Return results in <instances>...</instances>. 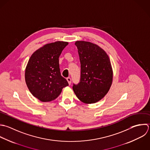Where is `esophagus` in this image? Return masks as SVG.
<instances>
[{"label": "esophagus", "mask_w": 150, "mask_h": 150, "mask_svg": "<svg viewBox=\"0 0 150 150\" xmlns=\"http://www.w3.org/2000/svg\"><path fill=\"white\" fill-rule=\"evenodd\" d=\"M67 81H68L69 85H71V79L70 78H67Z\"/></svg>", "instance_id": "obj_1"}]
</instances>
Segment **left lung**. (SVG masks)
Here are the masks:
<instances>
[{
	"label": "left lung",
	"mask_w": 150,
	"mask_h": 150,
	"mask_svg": "<svg viewBox=\"0 0 150 150\" xmlns=\"http://www.w3.org/2000/svg\"><path fill=\"white\" fill-rule=\"evenodd\" d=\"M81 62V79L72 87L76 97L91 104L101 100L108 92L113 81V70L106 52L91 42L77 41Z\"/></svg>",
	"instance_id": "1"
}]
</instances>
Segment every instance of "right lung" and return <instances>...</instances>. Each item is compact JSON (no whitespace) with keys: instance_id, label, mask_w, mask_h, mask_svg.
Instances as JSON below:
<instances>
[{"instance_id":"right-lung-1","label":"right lung","mask_w":150,"mask_h":150,"mask_svg":"<svg viewBox=\"0 0 150 150\" xmlns=\"http://www.w3.org/2000/svg\"><path fill=\"white\" fill-rule=\"evenodd\" d=\"M68 42L44 45L30 57L25 71V81L31 94L41 102L55 99L68 86L60 72L59 57Z\"/></svg>"}]
</instances>
